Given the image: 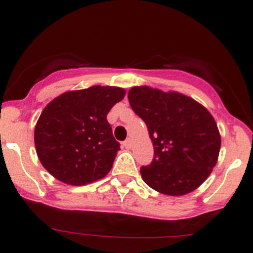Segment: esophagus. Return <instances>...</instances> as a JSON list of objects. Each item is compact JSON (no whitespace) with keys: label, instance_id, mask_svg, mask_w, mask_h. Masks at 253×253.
<instances>
[{"label":"esophagus","instance_id":"1","mask_svg":"<svg viewBox=\"0 0 253 253\" xmlns=\"http://www.w3.org/2000/svg\"><path fill=\"white\" fill-rule=\"evenodd\" d=\"M123 145H124L125 149L128 150V149H130V146H132V140H130V139H127V140L124 141Z\"/></svg>","mask_w":253,"mask_h":253}]
</instances>
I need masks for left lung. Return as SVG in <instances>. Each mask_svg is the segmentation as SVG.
Listing matches in <instances>:
<instances>
[{"label": "left lung", "mask_w": 253, "mask_h": 253, "mask_svg": "<svg viewBox=\"0 0 253 253\" xmlns=\"http://www.w3.org/2000/svg\"><path fill=\"white\" fill-rule=\"evenodd\" d=\"M133 112L146 124L155 157L140 168L144 182L170 196L195 190L211 175L221 138L213 117L193 98L150 86L128 91Z\"/></svg>", "instance_id": "1"}]
</instances>
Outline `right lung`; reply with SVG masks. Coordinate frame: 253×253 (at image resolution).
<instances>
[{
  "label": "right lung",
  "mask_w": 253,
  "mask_h": 253,
  "mask_svg": "<svg viewBox=\"0 0 253 253\" xmlns=\"http://www.w3.org/2000/svg\"><path fill=\"white\" fill-rule=\"evenodd\" d=\"M124 96L121 88L94 85L64 92L51 101L34 130L42 167L70 185L103 178L120 150L107 114Z\"/></svg>",
  "instance_id": "right-lung-1"
}]
</instances>
